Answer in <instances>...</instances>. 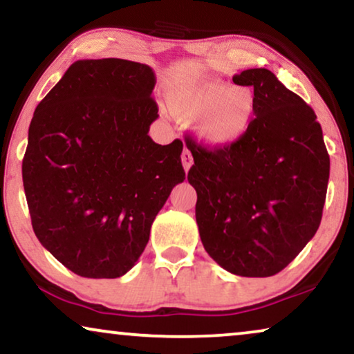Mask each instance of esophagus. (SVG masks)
<instances>
[{
    "label": "esophagus",
    "mask_w": 354,
    "mask_h": 354,
    "mask_svg": "<svg viewBox=\"0 0 354 354\" xmlns=\"http://www.w3.org/2000/svg\"><path fill=\"white\" fill-rule=\"evenodd\" d=\"M182 164H183V169H185V172H188V169H190L193 164V156L187 148L182 151Z\"/></svg>",
    "instance_id": "34e87169"
}]
</instances>
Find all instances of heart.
<instances>
[{"label": "heart", "instance_id": "obj_1", "mask_svg": "<svg viewBox=\"0 0 354 354\" xmlns=\"http://www.w3.org/2000/svg\"><path fill=\"white\" fill-rule=\"evenodd\" d=\"M167 100L172 113L178 119L193 120L196 135L211 148L239 142L250 130L258 108L251 86L221 80H178L169 86Z\"/></svg>", "mask_w": 354, "mask_h": 354}]
</instances>
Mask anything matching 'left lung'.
I'll use <instances>...</instances> for the list:
<instances>
[{
  "label": "left lung",
  "instance_id": "8db88e82",
  "mask_svg": "<svg viewBox=\"0 0 354 354\" xmlns=\"http://www.w3.org/2000/svg\"><path fill=\"white\" fill-rule=\"evenodd\" d=\"M253 86L258 108L239 142L207 149L192 137L196 224L221 268L270 277L297 258L319 229L330 159L316 114L268 69L234 75Z\"/></svg>",
  "mask_w": 354,
  "mask_h": 354
}]
</instances>
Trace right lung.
Masks as SVG:
<instances>
[{"label":"right lung","instance_id":"obj_1","mask_svg":"<svg viewBox=\"0 0 354 354\" xmlns=\"http://www.w3.org/2000/svg\"><path fill=\"white\" fill-rule=\"evenodd\" d=\"M149 66L75 61L37 106L22 180L40 243L72 272L115 279L142 256L172 188L183 145L154 143Z\"/></svg>","mask_w":354,"mask_h":354}]
</instances>
